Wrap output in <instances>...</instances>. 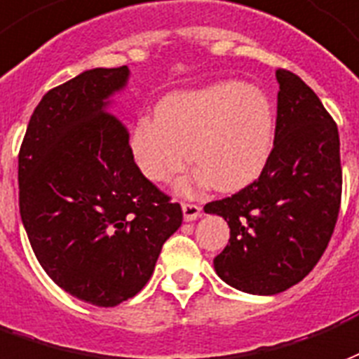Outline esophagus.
I'll return each mask as SVG.
<instances>
[{"mask_svg":"<svg viewBox=\"0 0 359 359\" xmlns=\"http://www.w3.org/2000/svg\"><path fill=\"white\" fill-rule=\"evenodd\" d=\"M182 210L185 222H193V219H197L203 216V208L198 205H193V203H182Z\"/></svg>","mask_w":359,"mask_h":359,"instance_id":"obj_1","label":"esophagus"}]
</instances>
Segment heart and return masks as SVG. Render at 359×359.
Masks as SVG:
<instances>
[{"instance_id": "1", "label": "heart", "mask_w": 359, "mask_h": 359, "mask_svg": "<svg viewBox=\"0 0 359 359\" xmlns=\"http://www.w3.org/2000/svg\"><path fill=\"white\" fill-rule=\"evenodd\" d=\"M276 135L273 107L255 83L218 82L180 91L156 104V118L143 116L132 132L133 161L153 183H166L191 161L198 170L177 185L216 191L247 187L266 166Z\"/></svg>"}]
</instances>
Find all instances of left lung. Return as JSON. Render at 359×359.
<instances>
[{"label": "left lung", "mask_w": 359, "mask_h": 359, "mask_svg": "<svg viewBox=\"0 0 359 359\" xmlns=\"http://www.w3.org/2000/svg\"><path fill=\"white\" fill-rule=\"evenodd\" d=\"M276 140L258 180L205 206L229 226L214 258L227 285L277 294L302 281L325 252L342 195L341 141L331 114L297 74L279 69Z\"/></svg>", "instance_id": "left-lung-1"}]
</instances>
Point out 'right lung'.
Instances as JSON below:
<instances>
[{
    "mask_svg": "<svg viewBox=\"0 0 359 359\" xmlns=\"http://www.w3.org/2000/svg\"><path fill=\"white\" fill-rule=\"evenodd\" d=\"M128 67L93 69L41 97L18 153V206L41 268L62 290L111 308L135 297L182 206L141 174L111 97Z\"/></svg>",
    "mask_w": 359,
    "mask_h": 359,
    "instance_id": "add662e5",
    "label": "right lung"
}]
</instances>
